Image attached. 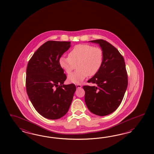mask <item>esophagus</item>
<instances>
[{"label": "esophagus", "mask_w": 154, "mask_h": 154, "mask_svg": "<svg viewBox=\"0 0 154 154\" xmlns=\"http://www.w3.org/2000/svg\"><path fill=\"white\" fill-rule=\"evenodd\" d=\"M76 87H77V89H79V88H81L82 87V85H80V84H77L76 85Z\"/></svg>", "instance_id": "obj_1"}]
</instances>
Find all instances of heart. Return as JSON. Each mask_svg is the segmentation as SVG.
<instances>
[{"label":"heart","instance_id":"heart-1","mask_svg":"<svg viewBox=\"0 0 154 154\" xmlns=\"http://www.w3.org/2000/svg\"><path fill=\"white\" fill-rule=\"evenodd\" d=\"M104 59L100 47L89 45H78L69 52L68 56H62L59 64L67 74H70L77 65V70L68 77L70 83L78 84L88 75L94 76L100 70Z\"/></svg>","mask_w":154,"mask_h":154}]
</instances>
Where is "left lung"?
I'll use <instances>...</instances> for the list:
<instances>
[{
  "label": "left lung",
  "instance_id": "left-lung-1",
  "mask_svg": "<svg viewBox=\"0 0 154 154\" xmlns=\"http://www.w3.org/2000/svg\"><path fill=\"white\" fill-rule=\"evenodd\" d=\"M98 43L103 52V64L98 73L85 85V101L90 111L106 116L120 105L128 86V74L124 59L116 48L103 39L91 41Z\"/></svg>",
  "mask_w": 154,
  "mask_h": 154
}]
</instances>
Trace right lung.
I'll return each mask as SVG.
<instances>
[{
	"label": "right lung",
	"instance_id": "obj_1",
	"mask_svg": "<svg viewBox=\"0 0 154 154\" xmlns=\"http://www.w3.org/2000/svg\"><path fill=\"white\" fill-rule=\"evenodd\" d=\"M70 42L48 41L43 44L28 62L26 89L34 107L42 116L59 119L68 111L76 86L64 85L66 75L59 59Z\"/></svg>",
	"mask_w": 154,
	"mask_h": 154
}]
</instances>
